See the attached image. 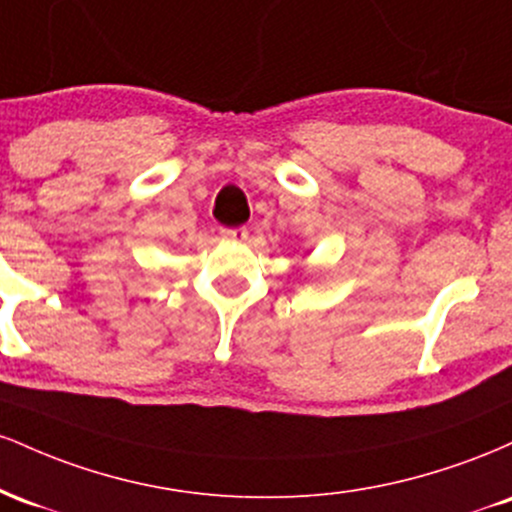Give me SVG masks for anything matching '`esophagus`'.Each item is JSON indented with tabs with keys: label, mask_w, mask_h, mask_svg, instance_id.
Listing matches in <instances>:
<instances>
[{
	"label": "esophagus",
	"mask_w": 512,
	"mask_h": 512,
	"mask_svg": "<svg viewBox=\"0 0 512 512\" xmlns=\"http://www.w3.org/2000/svg\"><path fill=\"white\" fill-rule=\"evenodd\" d=\"M221 236L226 240H233V243H243L248 238V228H221Z\"/></svg>",
	"instance_id": "esophagus-1"
}]
</instances>
